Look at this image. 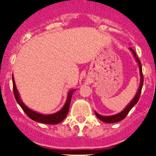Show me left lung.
Masks as SVG:
<instances>
[{"label":"left lung","instance_id":"8db88e82","mask_svg":"<svg viewBox=\"0 0 156 156\" xmlns=\"http://www.w3.org/2000/svg\"><path fill=\"white\" fill-rule=\"evenodd\" d=\"M130 51L133 52V54L134 55V57L137 60V62H138L139 65V68H140V87H139V90L137 91V94L136 96L134 97V98L132 100V101L126 107L123 111H122L121 112L119 113L116 114V115H111V116H103V115H101L99 114H98L97 112H95V115L100 120L103 121L105 122H108V123H112V122H119V121L122 120L123 119L126 118V116L127 115V114L129 113V112L130 111L132 108H133V106L137 104V101H138L139 98H140V93H141V89H142V86H143V83H144V77H143V73H142V66H141V63H140V60H139L138 58L136 56V53H135L134 51L131 48H129Z\"/></svg>","mask_w":156,"mask_h":156}]
</instances>
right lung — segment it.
Returning a JSON list of instances; mask_svg holds the SVG:
<instances>
[{
	"instance_id": "right-lung-1",
	"label": "right lung",
	"mask_w": 156,
	"mask_h": 156,
	"mask_svg": "<svg viewBox=\"0 0 156 156\" xmlns=\"http://www.w3.org/2000/svg\"><path fill=\"white\" fill-rule=\"evenodd\" d=\"M12 82H13V92H14V96L16 98V100L17 101V102L19 105L21 106V108H23V111L26 112L27 115L30 117V119H33L34 121L39 122H43V123H46V124H57L58 122H62L63 119H65L67 115L69 110V105H70V101H71L72 98V94L74 90H71L69 93L68 98L66 100V102L65 105L63 106V108H62L60 111H58L56 113L51 114V115H43V114L37 113L36 112H34L33 110L27 108V106L25 105L21 101V99L19 98V95L18 93V90L16 89V83H15V80H14L13 75H12Z\"/></svg>"
}]
</instances>
